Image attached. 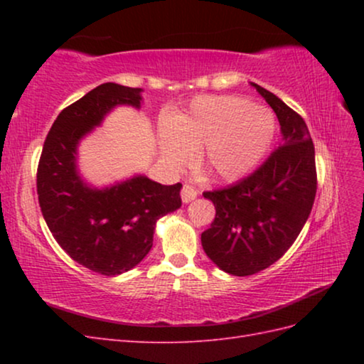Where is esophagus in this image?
<instances>
[{
    "label": "esophagus",
    "instance_id": "esophagus-1",
    "mask_svg": "<svg viewBox=\"0 0 364 364\" xmlns=\"http://www.w3.org/2000/svg\"><path fill=\"white\" fill-rule=\"evenodd\" d=\"M197 194H199V191H197L196 186H193V185H191V183H188V182H185V183H183L182 190H181V197H182L183 203H190V202H193V200L196 199V197H197Z\"/></svg>",
    "mask_w": 364,
    "mask_h": 364
}]
</instances>
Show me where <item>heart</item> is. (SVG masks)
I'll return each mask as SVG.
<instances>
[{
    "mask_svg": "<svg viewBox=\"0 0 364 364\" xmlns=\"http://www.w3.org/2000/svg\"><path fill=\"white\" fill-rule=\"evenodd\" d=\"M274 136L273 115L235 97H199L188 112L162 124L161 149L173 165H185L200 150L202 168L217 179L232 181L250 171L266 155Z\"/></svg>",
    "mask_w": 364,
    "mask_h": 364,
    "instance_id": "b5f03b06",
    "label": "heart"
}]
</instances>
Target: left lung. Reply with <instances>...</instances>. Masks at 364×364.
Wrapping results in <instances>:
<instances>
[{
	"label": "left lung",
	"mask_w": 364,
	"mask_h": 364,
	"mask_svg": "<svg viewBox=\"0 0 364 364\" xmlns=\"http://www.w3.org/2000/svg\"><path fill=\"white\" fill-rule=\"evenodd\" d=\"M252 86L278 117L281 146L247 178L203 193L215 206L214 222L202 234L203 250L234 277L267 269L290 249L317 190L314 144L304 118L270 91Z\"/></svg>",
	"instance_id": "8db88e82"
}]
</instances>
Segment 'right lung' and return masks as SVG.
I'll use <instances>...</instances> for the list:
<instances>
[{"label": "right lung", "instance_id": "add662e5", "mask_svg": "<svg viewBox=\"0 0 364 364\" xmlns=\"http://www.w3.org/2000/svg\"><path fill=\"white\" fill-rule=\"evenodd\" d=\"M141 87L103 83L65 107L43 142L36 186L39 206L59 246L105 277L134 269L153 246L156 222L182 205V183L146 176L92 188L77 171V146L115 106L141 107Z\"/></svg>", "mask_w": 364, "mask_h": 364}]
</instances>
